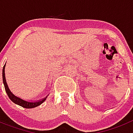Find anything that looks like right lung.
Listing matches in <instances>:
<instances>
[{
	"instance_id": "1",
	"label": "right lung",
	"mask_w": 133,
	"mask_h": 133,
	"mask_svg": "<svg viewBox=\"0 0 133 133\" xmlns=\"http://www.w3.org/2000/svg\"><path fill=\"white\" fill-rule=\"evenodd\" d=\"M4 68H5V64H4V67H3V84H4V88H5V91L7 94L8 96L14 103L16 104H18L21 107H23L25 108H33L35 107H37L38 106H39L40 104L43 102L47 98V96L45 98L42 99V100H40L39 101L37 102H29V101H25V100H23V99L18 98V97L12 94L11 91L9 90V87H8V85L6 84V78H5V73H4Z\"/></svg>"
}]
</instances>
